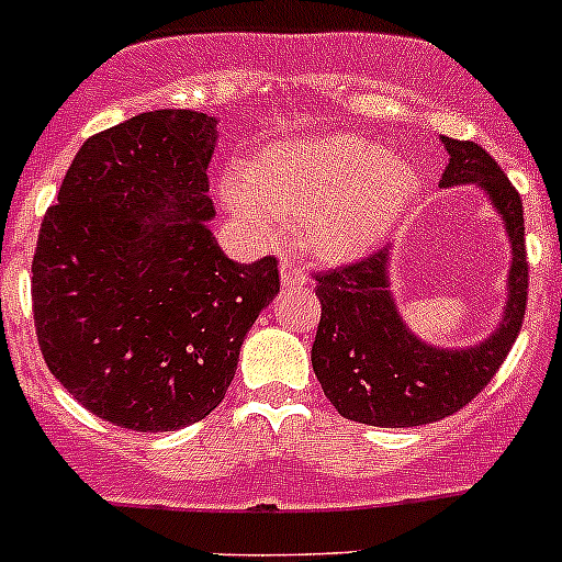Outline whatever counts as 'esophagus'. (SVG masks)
<instances>
[{
  "mask_svg": "<svg viewBox=\"0 0 562 562\" xmlns=\"http://www.w3.org/2000/svg\"><path fill=\"white\" fill-rule=\"evenodd\" d=\"M280 280H282V285L285 288H302V285H307V271L304 269H299V266H293V263H282L280 266Z\"/></svg>",
  "mask_w": 562,
  "mask_h": 562,
  "instance_id": "obj_1",
  "label": "esophagus"
}]
</instances>
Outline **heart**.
Here are the masks:
<instances>
[{
	"mask_svg": "<svg viewBox=\"0 0 562 562\" xmlns=\"http://www.w3.org/2000/svg\"><path fill=\"white\" fill-rule=\"evenodd\" d=\"M413 162L353 133L280 140L249 162H231L223 198L260 241L299 231L315 258H350L378 245L413 201Z\"/></svg>",
	"mask_w": 562,
	"mask_h": 562,
	"instance_id": "1",
	"label": "heart"
}]
</instances>
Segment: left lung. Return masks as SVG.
I'll return each mask as SVG.
<instances>
[{
    "instance_id": "8db88e82",
    "label": "left lung",
    "mask_w": 562,
    "mask_h": 562,
    "mask_svg": "<svg viewBox=\"0 0 562 562\" xmlns=\"http://www.w3.org/2000/svg\"><path fill=\"white\" fill-rule=\"evenodd\" d=\"M440 187L479 184L512 245L506 307L495 331L470 348H435L402 321L391 293L389 249L317 274L321 323L313 370L339 416L370 427H422L468 405L517 342L527 304L525 214L519 192L473 140L443 138Z\"/></svg>"
}]
</instances>
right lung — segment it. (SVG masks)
Segmentation results:
<instances>
[{
    "mask_svg": "<svg viewBox=\"0 0 562 562\" xmlns=\"http://www.w3.org/2000/svg\"><path fill=\"white\" fill-rule=\"evenodd\" d=\"M217 119L146 111L78 149L43 217L32 307L43 359L87 411L135 432L206 418L236 375L277 258L214 239L206 168Z\"/></svg>",
    "mask_w": 562,
    "mask_h": 562,
    "instance_id": "right-lung-1",
    "label": "right lung"
}]
</instances>
